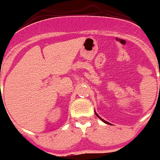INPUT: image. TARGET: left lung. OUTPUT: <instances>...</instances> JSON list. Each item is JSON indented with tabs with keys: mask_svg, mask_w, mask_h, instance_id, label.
I'll return each mask as SVG.
<instances>
[{
	"mask_svg": "<svg viewBox=\"0 0 160 160\" xmlns=\"http://www.w3.org/2000/svg\"><path fill=\"white\" fill-rule=\"evenodd\" d=\"M94 112H95V114H96V115H97V116H98V118H100V119H101L102 121L103 122H105V123H107V124H111V123H109L108 122H107V121H105V120H104V119H102V118L101 117H100L99 115H98V114H97V113H96V111H94Z\"/></svg>",
	"mask_w": 160,
	"mask_h": 160,
	"instance_id": "1",
	"label": "left lung"
}]
</instances>
